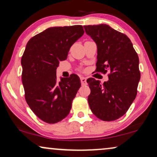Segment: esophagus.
<instances>
[{
	"label": "esophagus",
	"mask_w": 157,
	"mask_h": 157,
	"mask_svg": "<svg viewBox=\"0 0 157 157\" xmlns=\"http://www.w3.org/2000/svg\"><path fill=\"white\" fill-rule=\"evenodd\" d=\"M81 83L82 85H86V78L85 77H81Z\"/></svg>",
	"instance_id": "esophagus-1"
}]
</instances>
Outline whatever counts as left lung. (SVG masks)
I'll return each instance as SVG.
<instances>
[{"label":"left lung","instance_id":"obj_1","mask_svg":"<svg viewBox=\"0 0 157 157\" xmlns=\"http://www.w3.org/2000/svg\"><path fill=\"white\" fill-rule=\"evenodd\" d=\"M83 27L97 45L96 72H109V81L103 84L94 78L87 79L90 109L99 119L114 121L125 114L136 96L141 77L139 56L128 36L109 25Z\"/></svg>","mask_w":157,"mask_h":157}]
</instances>
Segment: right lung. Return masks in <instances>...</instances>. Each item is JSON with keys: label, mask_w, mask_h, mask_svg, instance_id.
<instances>
[{"label": "right lung", "mask_w": 157, "mask_h": 157, "mask_svg": "<svg viewBox=\"0 0 157 157\" xmlns=\"http://www.w3.org/2000/svg\"><path fill=\"white\" fill-rule=\"evenodd\" d=\"M83 33L80 25L51 27L27 43L21 58L25 98L33 112L46 123L56 124L67 117L81 87L80 78L74 74L58 81L56 68Z\"/></svg>", "instance_id": "add662e5"}]
</instances>
